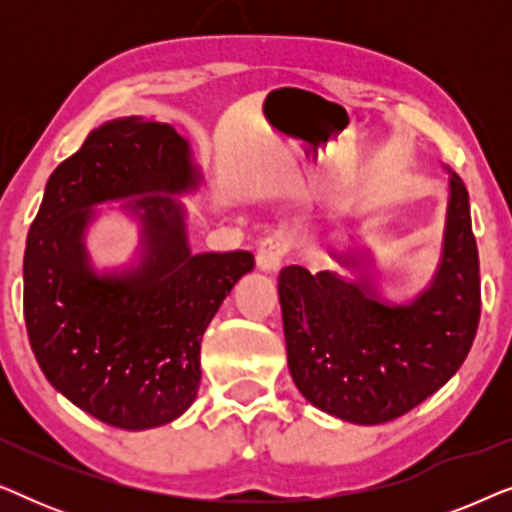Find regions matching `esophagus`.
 I'll list each match as a JSON object with an SVG mask.
<instances>
[{"instance_id":"1","label":"esophagus","mask_w":512,"mask_h":512,"mask_svg":"<svg viewBox=\"0 0 512 512\" xmlns=\"http://www.w3.org/2000/svg\"><path fill=\"white\" fill-rule=\"evenodd\" d=\"M286 254H289V242L282 235H268L258 244L256 263L265 272H275Z\"/></svg>"}]
</instances>
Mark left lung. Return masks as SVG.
Instances as JSON below:
<instances>
[{"label": "left lung", "instance_id": "obj_1", "mask_svg": "<svg viewBox=\"0 0 512 512\" xmlns=\"http://www.w3.org/2000/svg\"><path fill=\"white\" fill-rule=\"evenodd\" d=\"M279 303L289 370L307 401L354 424L405 415L457 373L478 333L480 261L464 181L450 177L443 256L410 305L382 303L366 277L300 265L279 272Z\"/></svg>", "mask_w": 512, "mask_h": 512}]
</instances>
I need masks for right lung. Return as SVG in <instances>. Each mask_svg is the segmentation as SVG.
Returning <instances> with one entry per match:
<instances>
[{"label":"right lung","instance_id":"obj_1","mask_svg":"<svg viewBox=\"0 0 512 512\" xmlns=\"http://www.w3.org/2000/svg\"><path fill=\"white\" fill-rule=\"evenodd\" d=\"M170 123L116 118L55 167L27 233L23 310L46 380L104 424L142 431L191 408L200 342L254 254H191L170 195L198 186ZM139 197L145 258L125 276L89 268L82 230L97 201Z\"/></svg>","mask_w":512,"mask_h":512}]
</instances>
